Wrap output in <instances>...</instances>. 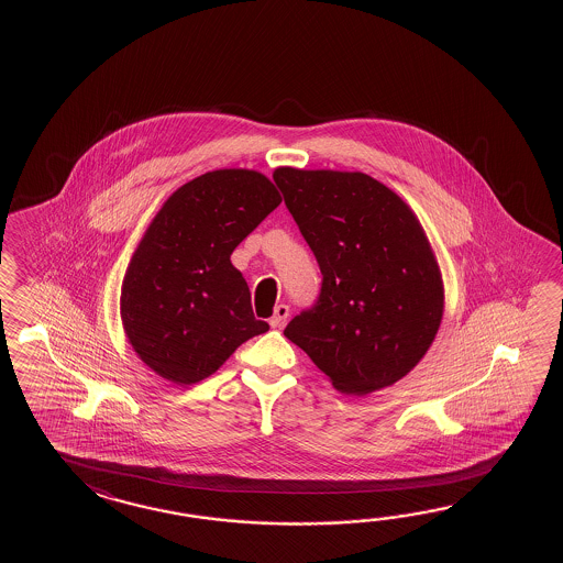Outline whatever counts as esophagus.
<instances>
[{"instance_id":"esophagus-1","label":"esophagus","mask_w":563,"mask_h":563,"mask_svg":"<svg viewBox=\"0 0 563 563\" xmlns=\"http://www.w3.org/2000/svg\"><path fill=\"white\" fill-rule=\"evenodd\" d=\"M287 316H289V308H287L286 303H279V306H276L272 320H269V325L272 328H282L286 323Z\"/></svg>"}]
</instances>
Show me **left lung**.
<instances>
[{
	"mask_svg": "<svg viewBox=\"0 0 563 563\" xmlns=\"http://www.w3.org/2000/svg\"><path fill=\"white\" fill-rule=\"evenodd\" d=\"M322 272L310 310L284 334L344 395L398 383L431 347L443 320L439 265L419 219L364 173H274Z\"/></svg>",
	"mask_w": 563,
	"mask_h": 563,
	"instance_id": "8db88e82",
	"label": "left lung"
}]
</instances>
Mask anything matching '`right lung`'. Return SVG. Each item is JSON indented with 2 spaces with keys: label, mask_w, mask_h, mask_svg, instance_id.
Returning a JSON list of instances; mask_svg holds the SVG:
<instances>
[{
  "label": "right lung",
  "mask_w": 563,
  "mask_h": 563,
  "mask_svg": "<svg viewBox=\"0 0 563 563\" xmlns=\"http://www.w3.org/2000/svg\"><path fill=\"white\" fill-rule=\"evenodd\" d=\"M282 197L257 170L221 168L168 197L132 255L120 294L126 338L170 383H199L253 335L252 294L231 253Z\"/></svg>",
  "instance_id": "right-lung-1"
}]
</instances>
